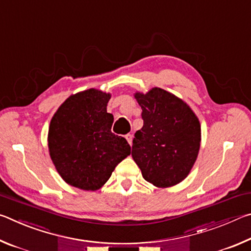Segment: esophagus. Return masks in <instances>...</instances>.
<instances>
[{"instance_id": "esophagus-1", "label": "esophagus", "mask_w": 251, "mask_h": 251, "mask_svg": "<svg viewBox=\"0 0 251 251\" xmlns=\"http://www.w3.org/2000/svg\"><path fill=\"white\" fill-rule=\"evenodd\" d=\"M125 138H126V141L128 142L129 145H131V142H133V135H131V134H127V135L125 136Z\"/></svg>"}]
</instances>
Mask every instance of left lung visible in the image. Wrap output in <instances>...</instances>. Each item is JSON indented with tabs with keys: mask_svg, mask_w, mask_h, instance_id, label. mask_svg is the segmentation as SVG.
Instances as JSON below:
<instances>
[{
	"mask_svg": "<svg viewBox=\"0 0 251 251\" xmlns=\"http://www.w3.org/2000/svg\"><path fill=\"white\" fill-rule=\"evenodd\" d=\"M144 125L135 133L131 156L144 179L159 188L179 184L192 171L201 141L192 108L172 93L154 87L135 93Z\"/></svg>",
	"mask_w": 251,
	"mask_h": 251,
	"instance_id": "obj_1",
	"label": "left lung"
}]
</instances>
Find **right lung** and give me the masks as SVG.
I'll return each instance as SVG.
<instances>
[{
    "label": "right lung",
    "mask_w": 251,
    "mask_h": 251,
    "mask_svg": "<svg viewBox=\"0 0 251 251\" xmlns=\"http://www.w3.org/2000/svg\"><path fill=\"white\" fill-rule=\"evenodd\" d=\"M109 93L95 88L71 95L59 106L49 128V151L55 168L71 186L97 190L130 154L122 136L112 133Z\"/></svg>",
    "instance_id": "1"
}]
</instances>
